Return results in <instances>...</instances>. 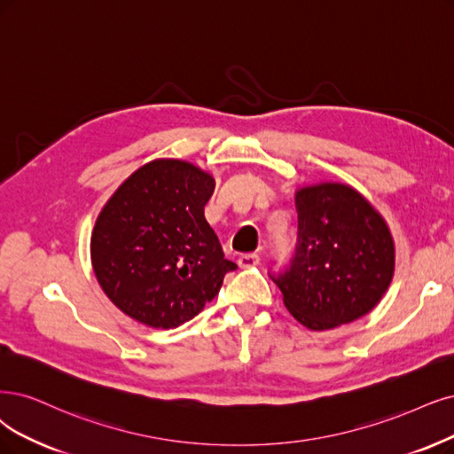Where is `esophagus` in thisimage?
I'll use <instances>...</instances> for the list:
<instances>
[{
    "mask_svg": "<svg viewBox=\"0 0 454 454\" xmlns=\"http://www.w3.org/2000/svg\"><path fill=\"white\" fill-rule=\"evenodd\" d=\"M239 267H243V270H248V267H254L260 263V256L256 253H248V254H241L239 260H238Z\"/></svg>",
    "mask_w": 454,
    "mask_h": 454,
    "instance_id": "34e87169",
    "label": "esophagus"
}]
</instances>
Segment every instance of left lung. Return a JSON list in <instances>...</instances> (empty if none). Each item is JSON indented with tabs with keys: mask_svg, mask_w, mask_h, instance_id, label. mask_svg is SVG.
<instances>
[{
	"mask_svg": "<svg viewBox=\"0 0 454 454\" xmlns=\"http://www.w3.org/2000/svg\"><path fill=\"white\" fill-rule=\"evenodd\" d=\"M297 245L271 275L284 305L312 331L371 312L395 273V243L381 215L348 184L322 183L295 196Z\"/></svg>",
	"mask_w": 454,
	"mask_h": 454,
	"instance_id": "obj_1",
	"label": "left lung"
}]
</instances>
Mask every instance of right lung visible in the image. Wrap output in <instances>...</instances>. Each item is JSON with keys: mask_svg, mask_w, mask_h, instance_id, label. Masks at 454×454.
<instances>
[{"mask_svg": "<svg viewBox=\"0 0 454 454\" xmlns=\"http://www.w3.org/2000/svg\"><path fill=\"white\" fill-rule=\"evenodd\" d=\"M213 191L215 179L200 168L160 159L114 192L93 228L91 262L117 309L172 329L192 320L238 270L204 216Z\"/></svg>", "mask_w": 454, "mask_h": 454, "instance_id": "right-lung-1", "label": "right lung"}]
</instances>
